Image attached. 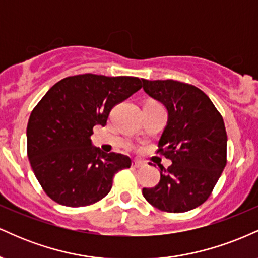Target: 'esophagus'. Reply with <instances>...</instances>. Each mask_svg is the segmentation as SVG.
Instances as JSON below:
<instances>
[{
    "instance_id": "obj_1",
    "label": "esophagus",
    "mask_w": 258,
    "mask_h": 258,
    "mask_svg": "<svg viewBox=\"0 0 258 258\" xmlns=\"http://www.w3.org/2000/svg\"><path fill=\"white\" fill-rule=\"evenodd\" d=\"M142 166H143V161H141V160H133L132 161V167L139 168Z\"/></svg>"
}]
</instances>
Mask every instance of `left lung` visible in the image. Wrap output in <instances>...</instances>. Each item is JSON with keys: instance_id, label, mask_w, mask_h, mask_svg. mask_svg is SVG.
I'll list each match as a JSON object with an SVG mask.
<instances>
[{"instance_id": "8db88e82", "label": "left lung", "mask_w": 258, "mask_h": 258, "mask_svg": "<svg viewBox=\"0 0 258 258\" xmlns=\"http://www.w3.org/2000/svg\"><path fill=\"white\" fill-rule=\"evenodd\" d=\"M143 90L166 106L158 153L172 161L160 182L142 193L165 212L190 211L209 199L227 165V132L220 111L203 91L174 80L142 79Z\"/></svg>"}]
</instances>
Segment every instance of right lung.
I'll return each mask as SVG.
<instances>
[{
	"label": "right lung",
	"instance_id": "right-lung-1",
	"mask_svg": "<svg viewBox=\"0 0 258 258\" xmlns=\"http://www.w3.org/2000/svg\"><path fill=\"white\" fill-rule=\"evenodd\" d=\"M142 88L133 76L84 74L49 88L31 111L28 158L44 193L69 207L88 206L110 191L115 173L131 167L122 154L92 146L96 125H106L115 105Z\"/></svg>",
	"mask_w": 258,
	"mask_h": 258
}]
</instances>
